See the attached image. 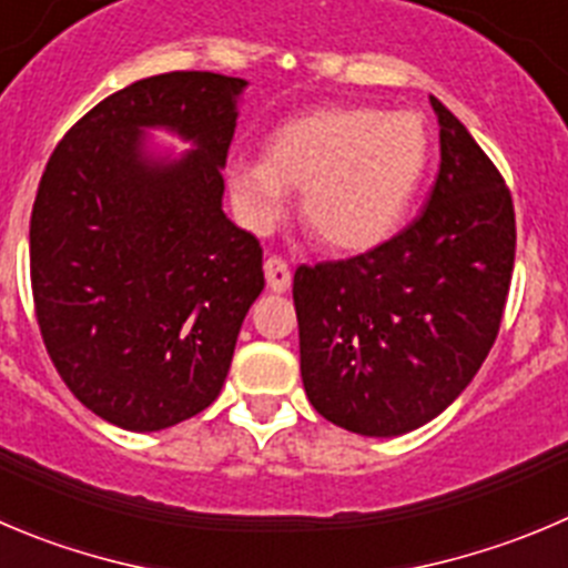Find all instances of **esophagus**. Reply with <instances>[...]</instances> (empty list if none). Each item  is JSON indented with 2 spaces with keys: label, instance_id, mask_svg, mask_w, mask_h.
<instances>
[{
  "label": "esophagus",
  "instance_id": "esophagus-1",
  "mask_svg": "<svg viewBox=\"0 0 568 568\" xmlns=\"http://www.w3.org/2000/svg\"><path fill=\"white\" fill-rule=\"evenodd\" d=\"M264 278H267V287L273 293H287L290 281H293V273H290L287 262L281 256H270L264 262Z\"/></svg>",
  "mask_w": 568,
  "mask_h": 568
}]
</instances>
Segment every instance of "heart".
<instances>
[{
    "label": "heart",
    "instance_id": "1",
    "mask_svg": "<svg viewBox=\"0 0 568 568\" xmlns=\"http://www.w3.org/2000/svg\"><path fill=\"white\" fill-rule=\"evenodd\" d=\"M424 116L374 105H334L275 128L264 159L225 170L231 203L253 234H270L301 189V220L326 247L362 253L382 245L407 214L429 166Z\"/></svg>",
    "mask_w": 568,
    "mask_h": 568
}]
</instances>
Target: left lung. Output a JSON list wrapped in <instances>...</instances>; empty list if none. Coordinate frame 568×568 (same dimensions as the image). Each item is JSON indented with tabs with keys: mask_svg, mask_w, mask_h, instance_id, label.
<instances>
[{
	"mask_svg": "<svg viewBox=\"0 0 568 568\" xmlns=\"http://www.w3.org/2000/svg\"><path fill=\"white\" fill-rule=\"evenodd\" d=\"M429 102L440 172L424 212L382 245L301 264L293 278L306 396L356 435H404L449 407L488 356L510 290V189L460 119Z\"/></svg>",
	"mask_w": 568,
	"mask_h": 568,
	"instance_id": "1",
	"label": "left lung"
}]
</instances>
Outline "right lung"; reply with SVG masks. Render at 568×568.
Instances as JSON below:
<instances>
[{"instance_id": "obj_1", "label": "right lung", "mask_w": 568, "mask_h": 568, "mask_svg": "<svg viewBox=\"0 0 568 568\" xmlns=\"http://www.w3.org/2000/svg\"><path fill=\"white\" fill-rule=\"evenodd\" d=\"M242 78L166 72L97 102L52 150L30 217V281L52 365L131 432L203 413L264 290L262 245L223 212ZM144 126L195 142L143 153Z\"/></svg>"}]
</instances>
